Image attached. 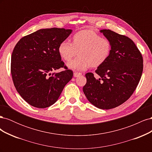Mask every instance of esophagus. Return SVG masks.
I'll use <instances>...</instances> for the list:
<instances>
[{
	"label": "esophagus",
	"instance_id": "1",
	"mask_svg": "<svg viewBox=\"0 0 152 152\" xmlns=\"http://www.w3.org/2000/svg\"><path fill=\"white\" fill-rule=\"evenodd\" d=\"M82 75V73H79V72H74L73 73V76L75 77H80Z\"/></svg>",
	"mask_w": 152,
	"mask_h": 152
}]
</instances>
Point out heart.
Here are the masks:
<instances>
[{
    "label": "heart",
    "mask_w": 152,
    "mask_h": 152,
    "mask_svg": "<svg viewBox=\"0 0 152 152\" xmlns=\"http://www.w3.org/2000/svg\"><path fill=\"white\" fill-rule=\"evenodd\" d=\"M111 51L110 41L91 30L77 32L73 36L72 43L64 40L58 46V53L65 61H70L78 52L79 56L67 64L73 70H86L91 66H101L108 59Z\"/></svg>",
    "instance_id": "b5f03b06"
}]
</instances>
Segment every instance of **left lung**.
<instances>
[{
    "instance_id": "left-lung-1",
    "label": "left lung",
    "mask_w": 152,
    "mask_h": 152,
    "mask_svg": "<svg viewBox=\"0 0 152 152\" xmlns=\"http://www.w3.org/2000/svg\"><path fill=\"white\" fill-rule=\"evenodd\" d=\"M111 42L108 59L95 72L87 73L83 91L89 102L98 108L108 110L122 104L134 93L142 75L143 59L140 50L128 37L110 30L100 31Z\"/></svg>"
}]
</instances>
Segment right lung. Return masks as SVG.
Returning a JSON list of instances; mask_svg holds the SVG:
<instances>
[{
    "mask_svg": "<svg viewBox=\"0 0 152 152\" xmlns=\"http://www.w3.org/2000/svg\"><path fill=\"white\" fill-rule=\"evenodd\" d=\"M72 30L40 29L22 37L11 55V72L18 93L34 107L44 108L56 102L73 75L58 53V46ZM63 67L64 70L51 72Z\"/></svg>",
    "mask_w": 152,
    "mask_h": 152,
    "instance_id": "obj_1",
    "label": "right lung"
}]
</instances>
